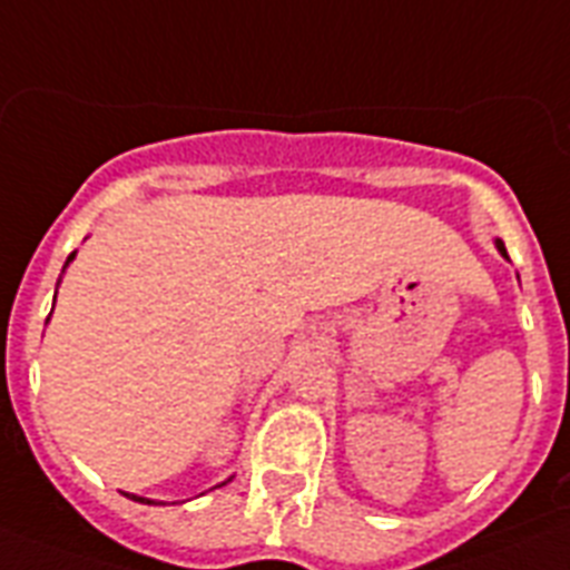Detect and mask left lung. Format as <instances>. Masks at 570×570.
<instances>
[{
  "instance_id": "left-lung-1",
  "label": "left lung",
  "mask_w": 570,
  "mask_h": 570,
  "mask_svg": "<svg viewBox=\"0 0 570 570\" xmlns=\"http://www.w3.org/2000/svg\"><path fill=\"white\" fill-rule=\"evenodd\" d=\"M498 250H501V253H504V256H507V247H504V244H501V242H498Z\"/></svg>"
}]
</instances>
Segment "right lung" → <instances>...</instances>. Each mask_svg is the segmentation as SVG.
Wrapping results in <instances>:
<instances>
[{
	"mask_svg": "<svg viewBox=\"0 0 570 570\" xmlns=\"http://www.w3.org/2000/svg\"><path fill=\"white\" fill-rule=\"evenodd\" d=\"M72 258H75V253H72V256H69V258H66V265H69ZM66 265H63V267H66ZM127 498H134V501H139V504H154V501H148V498H136V495H127Z\"/></svg>",
	"mask_w": 570,
	"mask_h": 570,
	"instance_id": "1",
	"label": "right lung"
}]
</instances>
